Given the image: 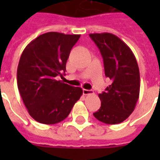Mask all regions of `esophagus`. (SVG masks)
<instances>
[{
	"instance_id": "esophagus-1",
	"label": "esophagus",
	"mask_w": 160,
	"mask_h": 160,
	"mask_svg": "<svg viewBox=\"0 0 160 160\" xmlns=\"http://www.w3.org/2000/svg\"><path fill=\"white\" fill-rule=\"evenodd\" d=\"M92 93V92L90 90H87V89H83V94L84 95H89V94Z\"/></svg>"
}]
</instances>
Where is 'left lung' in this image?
<instances>
[{"label":"left lung","instance_id":"1","mask_svg":"<svg viewBox=\"0 0 160 160\" xmlns=\"http://www.w3.org/2000/svg\"><path fill=\"white\" fill-rule=\"evenodd\" d=\"M103 56L104 73L112 83L98 94L101 107L93 113L106 124H118L134 111L140 94V71L130 48L112 33L89 34Z\"/></svg>","mask_w":160,"mask_h":160}]
</instances>
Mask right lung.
<instances>
[{
	"label": "right lung",
	"instance_id": "add662e5",
	"mask_svg": "<svg viewBox=\"0 0 160 160\" xmlns=\"http://www.w3.org/2000/svg\"><path fill=\"white\" fill-rule=\"evenodd\" d=\"M80 35L50 32L38 36L23 50L17 85L30 116L43 124H56L69 115L83 91L62 80L66 62Z\"/></svg>",
	"mask_w": 160,
	"mask_h": 160
}]
</instances>
